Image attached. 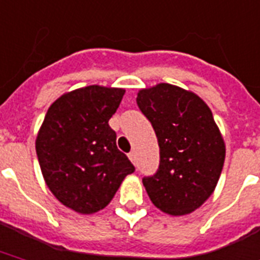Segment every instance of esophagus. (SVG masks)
I'll return each mask as SVG.
<instances>
[{"label":"esophagus","instance_id":"esophagus-1","mask_svg":"<svg viewBox=\"0 0 260 260\" xmlns=\"http://www.w3.org/2000/svg\"><path fill=\"white\" fill-rule=\"evenodd\" d=\"M128 156H129V159L132 161V164H134V165H136V162H138V159H136V152L131 151L129 154H128Z\"/></svg>","mask_w":260,"mask_h":260}]
</instances>
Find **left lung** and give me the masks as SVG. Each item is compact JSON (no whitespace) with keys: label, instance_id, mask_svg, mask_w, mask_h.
Masks as SVG:
<instances>
[{"label":"left lung","instance_id":"left-lung-1","mask_svg":"<svg viewBox=\"0 0 260 260\" xmlns=\"http://www.w3.org/2000/svg\"><path fill=\"white\" fill-rule=\"evenodd\" d=\"M136 102L159 146V168L143 178L150 199L170 215L195 211L217 187L225 161L213 113L196 94L168 83L140 90Z\"/></svg>","mask_w":260,"mask_h":260}]
</instances>
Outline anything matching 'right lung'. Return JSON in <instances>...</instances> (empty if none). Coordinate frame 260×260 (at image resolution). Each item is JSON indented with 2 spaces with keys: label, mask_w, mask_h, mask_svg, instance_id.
<instances>
[{
  "label": "right lung",
  "mask_w": 260,
  "mask_h": 260,
  "mask_svg": "<svg viewBox=\"0 0 260 260\" xmlns=\"http://www.w3.org/2000/svg\"><path fill=\"white\" fill-rule=\"evenodd\" d=\"M124 94V88L96 84L67 92L51 104L38 132L35 148L46 185L76 213L105 209L135 172L109 125Z\"/></svg>",
  "instance_id": "1"
}]
</instances>
